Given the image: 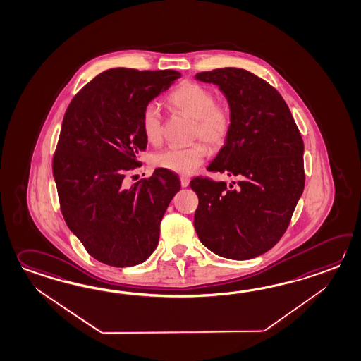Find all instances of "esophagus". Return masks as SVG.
<instances>
[{"label": "esophagus", "instance_id": "34e87169", "mask_svg": "<svg viewBox=\"0 0 361 361\" xmlns=\"http://www.w3.org/2000/svg\"><path fill=\"white\" fill-rule=\"evenodd\" d=\"M180 181H181V186L183 188H186V186H189V183H190V180L188 178V177H180Z\"/></svg>", "mask_w": 361, "mask_h": 361}]
</instances>
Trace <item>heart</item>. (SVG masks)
<instances>
[{"label":"heart","instance_id":"b5f03b06","mask_svg":"<svg viewBox=\"0 0 361 361\" xmlns=\"http://www.w3.org/2000/svg\"><path fill=\"white\" fill-rule=\"evenodd\" d=\"M175 110L194 121V137L216 149L224 144L232 127V114L226 104H215V96L209 89L184 82L169 97ZM141 128L149 142L158 144L161 138V114L158 104L145 106L141 115ZM207 150L202 144L188 147H169L152 157L154 167L167 169L178 175H190L206 159Z\"/></svg>","mask_w":361,"mask_h":361}]
</instances>
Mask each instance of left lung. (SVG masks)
Wrapping results in <instances>:
<instances>
[{"mask_svg":"<svg viewBox=\"0 0 361 361\" xmlns=\"http://www.w3.org/2000/svg\"><path fill=\"white\" fill-rule=\"evenodd\" d=\"M195 79L216 85L232 114L224 146L207 169L238 177L229 186L192 178L195 232L219 257H259L283 235L305 189L303 140L280 93L257 75L225 67Z\"/></svg>","mask_w":361,"mask_h":361,"instance_id":"obj_1","label":"left lung"}]
</instances>
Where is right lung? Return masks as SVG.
Listing matches in <instances>:
<instances>
[{
    "mask_svg": "<svg viewBox=\"0 0 361 361\" xmlns=\"http://www.w3.org/2000/svg\"><path fill=\"white\" fill-rule=\"evenodd\" d=\"M180 76L173 70L111 68L81 89L64 114L53 158L61 209L89 255L104 264H140L158 246L180 180L163 169L130 185L124 177L140 167L136 158L147 146L145 106Z\"/></svg>",
    "mask_w": 361,
    "mask_h": 361,
    "instance_id": "obj_1",
    "label": "right lung"
}]
</instances>
